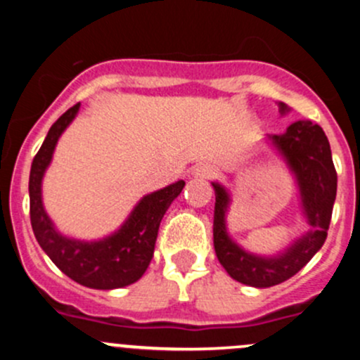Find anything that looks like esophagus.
Returning a JSON list of instances; mask_svg holds the SVG:
<instances>
[{"mask_svg": "<svg viewBox=\"0 0 360 360\" xmlns=\"http://www.w3.org/2000/svg\"><path fill=\"white\" fill-rule=\"evenodd\" d=\"M191 174H193L195 177H200V179H207V177L216 176V170H214L210 165H197L193 167Z\"/></svg>", "mask_w": 360, "mask_h": 360, "instance_id": "esophagus-1", "label": "esophagus"}]
</instances>
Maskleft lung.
<instances>
[{"mask_svg":"<svg viewBox=\"0 0 360 360\" xmlns=\"http://www.w3.org/2000/svg\"><path fill=\"white\" fill-rule=\"evenodd\" d=\"M281 112L289 111L284 103ZM285 160L297 181L301 209L311 230L296 238L277 256H256L231 240L226 231V212L230 193L221 184L212 183L216 193L214 205V249L219 263L231 278L252 288H271L296 275L324 245L336 198L338 176L331 157V146L324 130L311 122H294L281 136H268Z\"/></svg>","mask_w":360,"mask_h":360,"instance_id":"obj_1","label":"left lung"}]
</instances>
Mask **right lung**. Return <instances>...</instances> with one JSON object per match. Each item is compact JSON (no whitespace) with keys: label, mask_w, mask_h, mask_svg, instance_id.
Here are the masks:
<instances>
[{"label":"right lung","mask_w":360,"mask_h":360,"mask_svg":"<svg viewBox=\"0 0 360 360\" xmlns=\"http://www.w3.org/2000/svg\"><path fill=\"white\" fill-rule=\"evenodd\" d=\"M79 103L64 112L46 134L29 174V212L34 237L57 268L78 284L92 289H118L139 281L153 257L160 221L174 198L179 197L184 181L169 184L143 197L125 223L110 237L85 242L64 237L56 230L41 200V181L52 162L53 150L75 120Z\"/></svg>","instance_id":"add662e5"}]
</instances>
